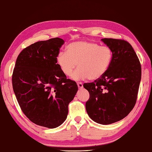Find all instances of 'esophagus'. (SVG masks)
Instances as JSON below:
<instances>
[{
    "instance_id": "1",
    "label": "esophagus",
    "mask_w": 152,
    "mask_h": 152,
    "mask_svg": "<svg viewBox=\"0 0 152 152\" xmlns=\"http://www.w3.org/2000/svg\"><path fill=\"white\" fill-rule=\"evenodd\" d=\"M77 85H78V87L80 88V89H82L83 88V84L81 82H78L77 83Z\"/></svg>"
}]
</instances>
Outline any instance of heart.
Returning <instances> with one entry per match:
<instances>
[{
  "label": "heart",
  "instance_id": "b5f03b06",
  "mask_svg": "<svg viewBox=\"0 0 152 152\" xmlns=\"http://www.w3.org/2000/svg\"><path fill=\"white\" fill-rule=\"evenodd\" d=\"M111 50L91 41H77L67 47V52H60L56 62L62 72L74 80H96L105 74L111 64Z\"/></svg>",
  "mask_w": 152,
  "mask_h": 152
}]
</instances>
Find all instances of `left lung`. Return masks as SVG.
<instances>
[{
	"mask_svg": "<svg viewBox=\"0 0 152 152\" xmlns=\"http://www.w3.org/2000/svg\"><path fill=\"white\" fill-rule=\"evenodd\" d=\"M102 41L111 50V62L102 78L84 84L90 93L86 109L96 123L110 124L126 117L134 107L142 70L129 43L111 38Z\"/></svg>",
	"mask_w": 152,
	"mask_h": 152,
	"instance_id": "8db88e82",
	"label": "left lung"
}]
</instances>
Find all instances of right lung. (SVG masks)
<instances>
[{"instance_id":"obj_1","label":"right lung","mask_w":152,"mask_h":152,"mask_svg":"<svg viewBox=\"0 0 152 152\" xmlns=\"http://www.w3.org/2000/svg\"><path fill=\"white\" fill-rule=\"evenodd\" d=\"M64 41L56 37L26 47L16 59L12 87L23 113L33 123L49 129L66 119L68 104L78 91L76 83L62 72L56 56Z\"/></svg>"}]
</instances>
